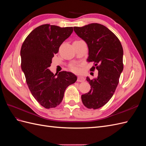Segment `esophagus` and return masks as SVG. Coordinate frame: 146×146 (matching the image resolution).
<instances>
[{"mask_svg":"<svg viewBox=\"0 0 146 146\" xmlns=\"http://www.w3.org/2000/svg\"><path fill=\"white\" fill-rule=\"evenodd\" d=\"M85 77H83L82 76H78V77H77V82H85Z\"/></svg>","mask_w":146,"mask_h":146,"instance_id":"34e87169","label":"esophagus"}]
</instances>
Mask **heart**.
I'll list each match as a JSON object with an SVG mask.
<instances>
[{"label": "heart", "mask_w": 146, "mask_h": 146, "mask_svg": "<svg viewBox=\"0 0 146 146\" xmlns=\"http://www.w3.org/2000/svg\"><path fill=\"white\" fill-rule=\"evenodd\" d=\"M69 69L71 71L74 72H79L80 69V67H79V65L77 63H72L69 66Z\"/></svg>", "instance_id": "b5f03b06"}]
</instances>
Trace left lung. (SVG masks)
Here are the masks:
<instances>
[{"label":"left lung","mask_w":146,"mask_h":146,"mask_svg":"<svg viewBox=\"0 0 146 146\" xmlns=\"http://www.w3.org/2000/svg\"><path fill=\"white\" fill-rule=\"evenodd\" d=\"M74 30L87 44V61L94 64L91 70H98L97 78L86 77L91 90L82 95V102L88 108L98 109L112 98L119 83L123 68L122 46L116 35L102 24L92 23Z\"/></svg>","instance_id":"obj_1"}]
</instances>
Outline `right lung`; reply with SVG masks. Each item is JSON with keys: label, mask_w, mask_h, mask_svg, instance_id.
Returning <instances> with one entry per match:
<instances>
[{"label": "right lung", "mask_w": 146, "mask_h": 146, "mask_svg": "<svg viewBox=\"0 0 146 146\" xmlns=\"http://www.w3.org/2000/svg\"><path fill=\"white\" fill-rule=\"evenodd\" d=\"M72 32V27L44 24L32 31L22 45L21 69L28 87L35 99L46 108L57 107L66 88L77 79L70 72L61 71L57 75L48 69L60 46Z\"/></svg>", "instance_id": "right-lung-1"}]
</instances>
